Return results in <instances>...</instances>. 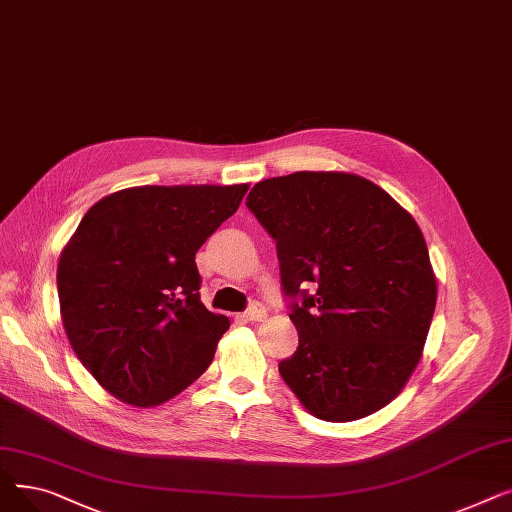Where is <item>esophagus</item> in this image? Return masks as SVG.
<instances>
[{
  "mask_svg": "<svg viewBox=\"0 0 512 512\" xmlns=\"http://www.w3.org/2000/svg\"><path fill=\"white\" fill-rule=\"evenodd\" d=\"M240 317L245 319V321H263V319L267 317V311H265V307H263V305L255 303V305H251L245 313H242Z\"/></svg>",
  "mask_w": 512,
  "mask_h": 512,
  "instance_id": "1",
  "label": "esophagus"
}]
</instances>
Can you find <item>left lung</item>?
Here are the masks:
<instances>
[{"label": "left lung", "instance_id": "1", "mask_svg": "<svg viewBox=\"0 0 512 512\" xmlns=\"http://www.w3.org/2000/svg\"><path fill=\"white\" fill-rule=\"evenodd\" d=\"M247 207L276 240L284 292L303 297L292 305L299 346L280 361L282 380L324 421L384 409L423 357L438 299L413 215L351 172L261 180Z\"/></svg>", "mask_w": 512, "mask_h": 512}]
</instances>
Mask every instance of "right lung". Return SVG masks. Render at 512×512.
<instances>
[{"label":"right lung","instance_id":"add662e5","mask_svg":"<svg viewBox=\"0 0 512 512\" xmlns=\"http://www.w3.org/2000/svg\"><path fill=\"white\" fill-rule=\"evenodd\" d=\"M249 184L130 186L99 199L58 261L72 351L97 384L157 407L209 367L230 319L205 309L195 255Z\"/></svg>","mask_w":512,"mask_h":512}]
</instances>
